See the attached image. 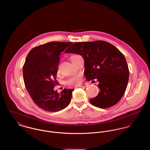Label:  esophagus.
<instances>
[{
  "instance_id": "1",
  "label": "esophagus",
  "mask_w": 150,
  "mask_h": 150,
  "mask_svg": "<svg viewBox=\"0 0 150 150\" xmlns=\"http://www.w3.org/2000/svg\"><path fill=\"white\" fill-rule=\"evenodd\" d=\"M88 86V84H87V83H83L82 84L78 85L77 87H87Z\"/></svg>"
}]
</instances>
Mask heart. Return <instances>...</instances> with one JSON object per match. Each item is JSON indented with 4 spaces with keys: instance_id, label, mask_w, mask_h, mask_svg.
Listing matches in <instances>:
<instances>
[{
    "instance_id": "b5f03b06",
    "label": "heart",
    "mask_w": 150,
    "mask_h": 150,
    "mask_svg": "<svg viewBox=\"0 0 150 150\" xmlns=\"http://www.w3.org/2000/svg\"><path fill=\"white\" fill-rule=\"evenodd\" d=\"M75 56H76V55L75 56H72L71 57V60H72V59L73 57H74ZM81 82V76L79 75H76L75 76L72 77L71 78H70L68 81H67V84L69 85H77L80 84Z\"/></svg>"
}]
</instances>
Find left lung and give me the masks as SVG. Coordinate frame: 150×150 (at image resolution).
<instances>
[{
  "instance_id": "obj_1",
  "label": "left lung",
  "mask_w": 150,
  "mask_h": 150,
  "mask_svg": "<svg viewBox=\"0 0 150 150\" xmlns=\"http://www.w3.org/2000/svg\"><path fill=\"white\" fill-rule=\"evenodd\" d=\"M82 56L84 74L87 81L97 79L100 91L90 100L98 108L112 107L122 97L128 82L129 72L126 59L116 47L104 41L76 42L65 51Z\"/></svg>"
}]
</instances>
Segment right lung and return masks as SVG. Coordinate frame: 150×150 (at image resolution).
I'll return each mask as SVG.
<instances>
[{
    "mask_svg": "<svg viewBox=\"0 0 150 150\" xmlns=\"http://www.w3.org/2000/svg\"><path fill=\"white\" fill-rule=\"evenodd\" d=\"M72 42H50L28 53L23 67L25 87L34 102L48 112H58L69 105L74 89L54 90L60 55ZM57 82V81H56Z\"/></svg>",
    "mask_w": 150,
    "mask_h": 150,
    "instance_id": "1",
    "label": "right lung"
}]
</instances>
